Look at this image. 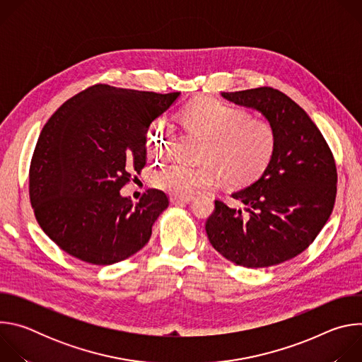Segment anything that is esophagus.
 Wrapping results in <instances>:
<instances>
[{"instance_id":"obj_1","label":"esophagus","mask_w":362,"mask_h":362,"mask_svg":"<svg viewBox=\"0 0 362 362\" xmlns=\"http://www.w3.org/2000/svg\"><path fill=\"white\" fill-rule=\"evenodd\" d=\"M192 200H193V196H185V197H182V196H172L170 197V202L173 204H183V203H189Z\"/></svg>"}]
</instances>
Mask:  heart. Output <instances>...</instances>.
Listing matches in <instances>:
<instances>
[{"label":"heart","mask_w":362,"mask_h":362,"mask_svg":"<svg viewBox=\"0 0 362 362\" xmlns=\"http://www.w3.org/2000/svg\"><path fill=\"white\" fill-rule=\"evenodd\" d=\"M183 126L206 139L199 166L169 163L153 175V183L173 196H192L212 187L222 177L226 185L242 186L259 177L269 166L276 146V134L268 120L249 117V113L215 98L193 101L182 112ZM175 133L163 117L153 123L146 147L151 158L170 156Z\"/></svg>","instance_id":"heart-1"}]
</instances>
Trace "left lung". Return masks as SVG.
Segmentation results:
<instances>
[{"label": "left lung", "instance_id": "left-lung-1", "mask_svg": "<svg viewBox=\"0 0 362 362\" xmlns=\"http://www.w3.org/2000/svg\"><path fill=\"white\" fill-rule=\"evenodd\" d=\"M261 112L276 134L264 175L232 194L245 209L215 200L204 229L212 246L245 268H268L302 253L328 222L337 196L334 154L309 116L282 91L257 87L222 93Z\"/></svg>", "mask_w": 362, "mask_h": 362}]
</instances>
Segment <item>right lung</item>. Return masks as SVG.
Instances as JSON below:
<instances>
[{
	"label": "right lung",
	"mask_w": 362,
	"mask_h": 362,
	"mask_svg": "<svg viewBox=\"0 0 362 362\" xmlns=\"http://www.w3.org/2000/svg\"><path fill=\"white\" fill-rule=\"evenodd\" d=\"M180 93L94 84L69 98L42 127L28 192L35 219L60 249L91 265L139 252L169 197L147 189L134 204L120 189L146 165L150 123Z\"/></svg>",
	"instance_id": "obj_1"
}]
</instances>
